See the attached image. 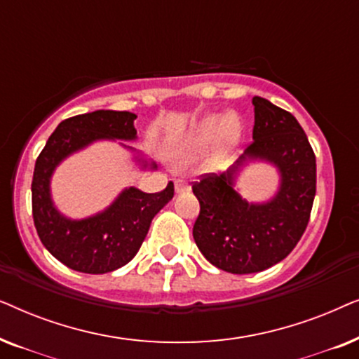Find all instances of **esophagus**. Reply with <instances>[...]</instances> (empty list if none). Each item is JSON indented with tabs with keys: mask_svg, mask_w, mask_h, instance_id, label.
Here are the masks:
<instances>
[{
	"mask_svg": "<svg viewBox=\"0 0 359 359\" xmlns=\"http://www.w3.org/2000/svg\"><path fill=\"white\" fill-rule=\"evenodd\" d=\"M189 189H191V186L186 183L184 180H175V191H176V194L188 193Z\"/></svg>",
	"mask_w": 359,
	"mask_h": 359,
	"instance_id": "34e87169",
	"label": "esophagus"
}]
</instances>
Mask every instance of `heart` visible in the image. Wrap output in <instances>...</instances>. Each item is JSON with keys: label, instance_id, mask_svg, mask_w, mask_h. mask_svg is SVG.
Masks as SVG:
<instances>
[{"label": "heart", "instance_id": "1", "mask_svg": "<svg viewBox=\"0 0 359 359\" xmlns=\"http://www.w3.org/2000/svg\"><path fill=\"white\" fill-rule=\"evenodd\" d=\"M243 139V124L235 112L214 114L201 119L171 150V158L186 163L205 154L214 145L215 155L220 160L229 158Z\"/></svg>", "mask_w": 359, "mask_h": 359}]
</instances>
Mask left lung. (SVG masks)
<instances>
[{
  "instance_id": "1",
  "label": "left lung",
  "mask_w": 359,
  "mask_h": 359,
  "mask_svg": "<svg viewBox=\"0 0 359 359\" xmlns=\"http://www.w3.org/2000/svg\"><path fill=\"white\" fill-rule=\"evenodd\" d=\"M253 144L222 175L204 176L193 193L201 204L193 237L215 268L252 274L283 262L301 240L316 198V155L291 112L253 96ZM255 163L271 164L278 188L264 201L239 194L236 181Z\"/></svg>"
}]
</instances>
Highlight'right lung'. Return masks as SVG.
Listing matches in <instances>:
<instances>
[{
    "label": "right lung",
    "mask_w": 359,
    "mask_h": 359,
    "mask_svg": "<svg viewBox=\"0 0 359 359\" xmlns=\"http://www.w3.org/2000/svg\"><path fill=\"white\" fill-rule=\"evenodd\" d=\"M127 111H95L62 121L39 155L32 178V215L39 238L52 257L65 266L88 274H104L135 257L149 233L151 219L173 199V183L149 194L135 186L124 188L100 212L72 219L58 210L52 198V176L68 156L96 142H116L130 154L139 171L156 165L124 142L137 140L134 121Z\"/></svg>",
    "instance_id": "right-lung-1"
}]
</instances>
